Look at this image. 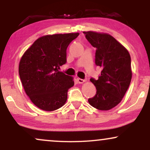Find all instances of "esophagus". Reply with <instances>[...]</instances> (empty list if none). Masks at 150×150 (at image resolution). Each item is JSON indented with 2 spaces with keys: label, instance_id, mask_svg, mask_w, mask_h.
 I'll return each mask as SVG.
<instances>
[{
  "label": "esophagus",
  "instance_id": "obj_1",
  "mask_svg": "<svg viewBox=\"0 0 150 150\" xmlns=\"http://www.w3.org/2000/svg\"><path fill=\"white\" fill-rule=\"evenodd\" d=\"M77 82H78L80 84H82V83H84V82H85V80H82V79L79 78V77H77Z\"/></svg>",
  "mask_w": 150,
  "mask_h": 150
}]
</instances>
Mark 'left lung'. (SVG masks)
Instances as JSON below:
<instances>
[{
  "mask_svg": "<svg viewBox=\"0 0 150 150\" xmlns=\"http://www.w3.org/2000/svg\"><path fill=\"white\" fill-rule=\"evenodd\" d=\"M91 45L95 47V63L101 67L97 80L90 81L97 89L95 96L88 99L97 109L108 111L121 101L132 79L131 59L128 51L106 33L83 32Z\"/></svg>",
  "mask_w": 150,
  "mask_h": 150,
  "instance_id": "obj_1",
  "label": "left lung"
}]
</instances>
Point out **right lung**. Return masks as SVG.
Instances as JSON below:
<instances>
[{
	"instance_id": "add662e5",
	"label": "right lung",
	"mask_w": 150,
	"mask_h": 150,
	"mask_svg": "<svg viewBox=\"0 0 150 150\" xmlns=\"http://www.w3.org/2000/svg\"><path fill=\"white\" fill-rule=\"evenodd\" d=\"M79 33L56 34L39 37L25 51L19 75L27 95L40 109L53 111L62 107L73 77L59 71L66 63V50Z\"/></svg>"
}]
</instances>
